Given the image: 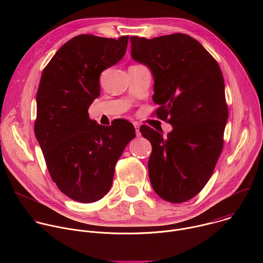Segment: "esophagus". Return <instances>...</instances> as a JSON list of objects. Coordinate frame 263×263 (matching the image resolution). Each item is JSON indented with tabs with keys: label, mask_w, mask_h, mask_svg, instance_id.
<instances>
[{
	"label": "esophagus",
	"mask_w": 263,
	"mask_h": 263,
	"mask_svg": "<svg viewBox=\"0 0 263 263\" xmlns=\"http://www.w3.org/2000/svg\"><path fill=\"white\" fill-rule=\"evenodd\" d=\"M133 125H134V128H135V133H136V136H137V137H139V136L141 135V133H140V131H139V125H138L137 123H134Z\"/></svg>",
	"instance_id": "esophagus-1"
}]
</instances>
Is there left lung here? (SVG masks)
Returning <instances> with one entry per match:
<instances>
[{
	"mask_svg": "<svg viewBox=\"0 0 263 263\" xmlns=\"http://www.w3.org/2000/svg\"><path fill=\"white\" fill-rule=\"evenodd\" d=\"M130 42L132 58L154 77L157 117L173 126L166 137L145 125L139 129L153 148L149 181L161 199L186 202L203 190L222 149L229 114L220 67L186 34L131 36Z\"/></svg>",
	"mask_w": 263,
	"mask_h": 263,
	"instance_id": "obj_1",
	"label": "left lung"
}]
</instances>
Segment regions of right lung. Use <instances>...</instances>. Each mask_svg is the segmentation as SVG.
I'll return each instance as SVG.
<instances>
[{
	"instance_id": "obj_1",
	"label": "right lung",
	"mask_w": 263,
	"mask_h": 263,
	"mask_svg": "<svg viewBox=\"0 0 263 263\" xmlns=\"http://www.w3.org/2000/svg\"><path fill=\"white\" fill-rule=\"evenodd\" d=\"M128 41V35L119 40L78 35L56 52L42 74L35 136L52 180L80 203L99 201L109 192L116 164L135 137L128 121L102 126L88 116L101 93V72L124 57Z\"/></svg>"
}]
</instances>
